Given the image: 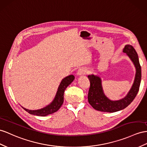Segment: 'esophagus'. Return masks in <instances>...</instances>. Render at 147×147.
Instances as JSON below:
<instances>
[{
    "mask_svg": "<svg viewBox=\"0 0 147 147\" xmlns=\"http://www.w3.org/2000/svg\"><path fill=\"white\" fill-rule=\"evenodd\" d=\"M86 73H87V69L82 67V68H80L78 71L77 75L78 76H81V75H84Z\"/></svg>",
    "mask_w": 147,
    "mask_h": 147,
    "instance_id": "1",
    "label": "esophagus"
}]
</instances>
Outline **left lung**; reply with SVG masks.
<instances>
[{"label": "left lung", "mask_w": 147, "mask_h": 147, "mask_svg": "<svg viewBox=\"0 0 147 147\" xmlns=\"http://www.w3.org/2000/svg\"><path fill=\"white\" fill-rule=\"evenodd\" d=\"M123 52L126 53L132 61L136 73L134 83L130 91L123 98L118 100H112L105 95L102 86L101 78L97 75H88L90 81V88L88 92V102L94 109L106 112H115L124 109L132 102L136 97L140 88L142 71L139 63L138 56L134 48L130 45H126L123 49Z\"/></svg>", "instance_id": "obj_1"}]
</instances>
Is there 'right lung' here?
<instances>
[{"label": "right lung", "mask_w": 147, "mask_h": 147, "mask_svg": "<svg viewBox=\"0 0 147 147\" xmlns=\"http://www.w3.org/2000/svg\"><path fill=\"white\" fill-rule=\"evenodd\" d=\"M74 80V76L73 75H69V76L63 78L58 86L57 92H56L54 99L46 107L38 110H29L23 107H22V108L28 112L29 114L38 116H46L58 111L63 103L64 92H65V89Z\"/></svg>", "instance_id": "obj_1"}]
</instances>
